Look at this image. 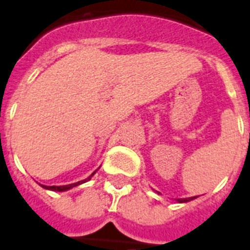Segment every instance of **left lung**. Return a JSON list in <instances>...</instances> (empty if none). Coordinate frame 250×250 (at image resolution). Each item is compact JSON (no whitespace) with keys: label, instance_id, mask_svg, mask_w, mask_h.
I'll list each match as a JSON object with an SVG mask.
<instances>
[{"label":"left lung","instance_id":"obj_1","mask_svg":"<svg viewBox=\"0 0 250 250\" xmlns=\"http://www.w3.org/2000/svg\"><path fill=\"white\" fill-rule=\"evenodd\" d=\"M194 198H196V197H188V198H175V200H176V201L180 202V204H182V202L192 201V200H194Z\"/></svg>","mask_w":250,"mask_h":250}]
</instances>
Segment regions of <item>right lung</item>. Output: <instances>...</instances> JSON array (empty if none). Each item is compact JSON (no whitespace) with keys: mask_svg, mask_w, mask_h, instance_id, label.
Returning <instances> with one entry per match:
<instances>
[{"mask_svg":"<svg viewBox=\"0 0 250 250\" xmlns=\"http://www.w3.org/2000/svg\"><path fill=\"white\" fill-rule=\"evenodd\" d=\"M96 172V171H94ZM94 172L92 175H90L89 178L85 179V180H82V182H78V183H74V184H67V186H60V187H57V186H52V187H49V186H41L42 188H45V189H50V190H57V192H64V190H68V189H71V188H74V187H78L80 186V184H83V183L88 182V180H90V178L93 176Z\"/></svg>","mask_w":250,"mask_h":250,"instance_id":"right-lung-1","label":"right lung"}]
</instances>
